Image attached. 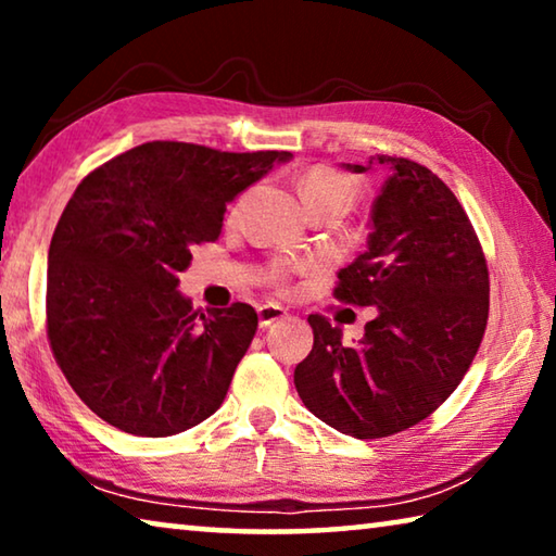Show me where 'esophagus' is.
<instances>
[{"instance_id": "1", "label": "esophagus", "mask_w": 556, "mask_h": 556, "mask_svg": "<svg viewBox=\"0 0 556 556\" xmlns=\"http://www.w3.org/2000/svg\"><path fill=\"white\" fill-rule=\"evenodd\" d=\"M257 316H260V328H267L275 321H281V318H287V308H281L277 304H265L257 308Z\"/></svg>"}]
</instances>
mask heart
Wrapping results in <instances>:
<instances>
[{"label": "heart", "instance_id": "obj_1", "mask_svg": "<svg viewBox=\"0 0 556 556\" xmlns=\"http://www.w3.org/2000/svg\"><path fill=\"white\" fill-rule=\"evenodd\" d=\"M299 195L304 201L306 211L314 208H343L348 211L355 201V186L351 178L336 172L331 166H314L301 176ZM275 281H285V269L275 271Z\"/></svg>", "mask_w": 556, "mask_h": 556}]
</instances>
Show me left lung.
I'll return each instance as SVG.
<instances>
[{
	"instance_id": "left-lung-1",
	"label": "left lung",
	"mask_w": 556,
	"mask_h": 556,
	"mask_svg": "<svg viewBox=\"0 0 556 556\" xmlns=\"http://www.w3.org/2000/svg\"><path fill=\"white\" fill-rule=\"evenodd\" d=\"M388 168L370 211L368 248L338 271L336 296L375 306L355 345L312 314L314 348L296 365L306 409L355 439L397 434L427 419L464 380L485 333L488 267L468 215L427 166L370 156L353 174Z\"/></svg>"
}]
</instances>
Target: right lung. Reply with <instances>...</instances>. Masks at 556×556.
<instances>
[{
	"label": "right lung",
	"mask_w": 556,
	"mask_h": 556,
	"mask_svg": "<svg viewBox=\"0 0 556 556\" xmlns=\"http://www.w3.org/2000/svg\"><path fill=\"white\" fill-rule=\"evenodd\" d=\"M289 152L147 142L75 188L49 248L55 363L88 407L135 437H174L220 407L257 331L250 304L193 312L178 291L191 248Z\"/></svg>",
	"instance_id": "right-lung-1"
}]
</instances>
